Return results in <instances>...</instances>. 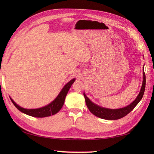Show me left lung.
Instances as JSON below:
<instances>
[{
  "mask_svg": "<svg viewBox=\"0 0 154 154\" xmlns=\"http://www.w3.org/2000/svg\"><path fill=\"white\" fill-rule=\"evenodd\" d=\"M144 68V67H143ZM146 87V75L144 73V69H143V81L141 89H140L138 95L137 96L136 99L133 101L132 103H130L129 105L125 107L120 108L117 109H110L107 108L102 107L100 106L97 105L95 103H93L89 98L87 97L85 93H83L85 103L88 109L90 110V112L96 116L104 120H118L122 119L124 116L127 115L131 111L134 109L135 106L139 103V102L142 99L143 93H144Z\"/></svg>",
  "mask_w": 154,
  "mask_h": 154,
  "instance_id": "8db88e82",
  "label": "left lung"
}]
</instances>
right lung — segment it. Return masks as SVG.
Returning <instances> with one entry per match:
<instances>
[{"instance_id":"obj_1","label":"right lung","mask_w":154,"mask_h":154,"mask_svg":"<svg viewBox=\"0 0 154 154\" xmlns=\"http://www.w3.org/2000/svg\"><path fill=\"white\" fill-rule=\"evenodd\" d=\"M75 79L74 78V79L69 81V82L63 87V89H61L60 93H59L57 97L55 98L52 102H51L50 104H48L47 105H45L43 107L38 108V109H24V108H22L21 106H20L19 105H18V104L11 99V97L10 98H11V100L12 102V103L14 104V105L17 108L20 112L27 114V115L33 116V117H37V118H43V117L50 116L57 113L59 111L61 110V109L64 104L65 97H66L68 91L69 90L72 84L75 82Z\"/></svg>"}]
</instances>
